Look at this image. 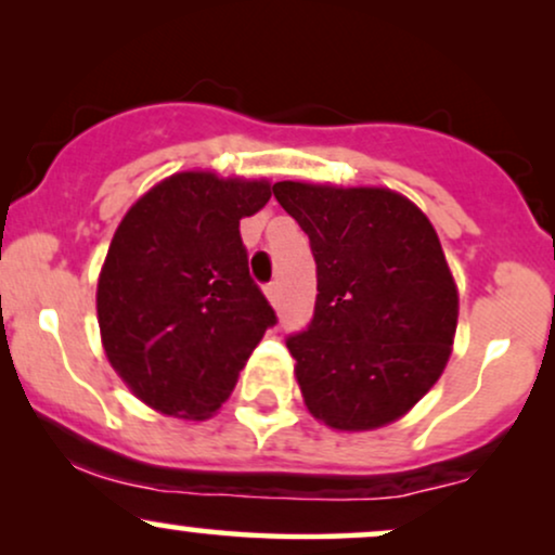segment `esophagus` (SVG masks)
Returning <instances> with one entry per match:
<instances>
[{
  "mask_svg": "<svg viewBox=\"0 0 555 555\" xmlns=\"http://www.w3.org/2000/svg\"><path fill=\"white\" fill-rule=\"evenodd\" d=\"M266 295H269L273 305H276L279 299H282V282H279V279H276V282H271L269 286H266Z\"/></svg>",
  "mask_w": 555,
  "mask_h": 555,
  "instance_id": "obj_1",
  "label": "esophagus"
}]
</instances>
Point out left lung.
<instances>
[{"label":"left lung","mask_w":555,"mask_h":555,"mask_svg":"<svg viewBox=\"0 0 555 555\" xmlns=\"http://www.w3.org/2000/svg\"><path fill=\"white\" fill-rule=\"evenodd\" d=\"M273 195L315 258L313 318L286 336L305 404L339 430L393 423L454 344L460 297L436 229L391 190L276 182Z\"/></svg>","instance_id":"left-lung-1"}]
</instances>
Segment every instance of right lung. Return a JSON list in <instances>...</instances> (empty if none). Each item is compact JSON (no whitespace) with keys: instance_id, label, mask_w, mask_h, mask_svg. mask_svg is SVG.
Segmentation results:
<instances>
[{"instance_id":"1","label":"right lung","mask_w":555,"mask_h":555,"mask_svg":"<svg viewBox=\"0 0 555 555\" xmlns=\"http://www.w3.org/2000/svg\"><path fill=\"white\" fill-rule=\"evenodd\" d=\"M269 182L182 171L145 193L114 234L99 276L101 339L138 399L164 415L211 417L276 326L247 269L240 219Z\"/></svg>"}]
</instances>
